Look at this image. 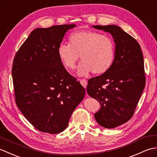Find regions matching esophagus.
<instances>
[{
	"label": "esophagus",
	"mask_w": 157,
	"mask_h": 157,
	"mask_svg": "<svg viewBox=\"0 0 157 157\" xmlns=\"http://www.w3.org/2000/svg\"><path fill=\"white\" fill-rule=\"evenodd\" d=\"M80 83H81V84L84 86V88H86V86H87V84H88V82L86 80V79H80Z\"/></svg>",
	"instance_id": "1"
}]
</instances>
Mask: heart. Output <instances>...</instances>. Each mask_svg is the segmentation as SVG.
Returning a JSON list of instances; mask_svg holds the SVG:
<instances>
[{
	"instance_id": "obj_1",
	"label": "heart",
	"mask_w": 157,
	"mask_h": 157,
	"mask_svg": "<svg viewBox=\"0 0 157 157\" xmlns=\"http://www.w3.org/2000/svg\"><path fill=\"white\" fill-rule=\"evenodd\" d=\"M69 44L61 43L58 55L69 69H74L82 57L80 75L92 71L94 74L105 73L113 64L115 58V43L109 36L92 30H79L69 37Z\"/></svg>"
}]
</instances>
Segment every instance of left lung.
<instances>
[{
	"label": "left lung",
	"instance_id": "left-lung-1",
	"mask_svg": "<svg viewBox=\"0 0 157 157\" xmlns=\"http://www.w3.org/2000/svg\"><path fill=\"white\" fill-rule=\"evenodd\" d=\"M92 27L110 33L115 43L113 64L101 75L90 79L86 88L88 95L101 104V109L94 114L96 121L112 129L134 115L146 84L144 57L137 40L119 26Z\"/></svg>",
	"mask_w": 157,
	"mask_h": 157
}]
</instances>
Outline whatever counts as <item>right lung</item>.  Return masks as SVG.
<instances>
[{
	"instance_id": "1",
	"label": "right lung",
	"mask_w": 157,
	"mask_h": 157,
	"mask_svg": "<svg viewBox=\"0 0 157 157\" xmlns=\"http://www.w3.org/2000/svg\"><path fill=\"white\" fill-rule=\"evenodd\" d=\"M74 27L75 24L35 29L13 59L15 102L28 121L42 132L64 131L84 98L85 88L67 71L58 55L66 32Z\"/></svg>"
}]
</instances>
